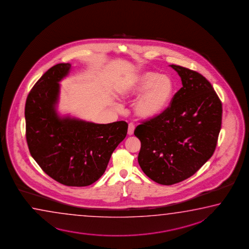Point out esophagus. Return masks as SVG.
I'll list each match as a JSON object with an SVG mask.
<instances>
[{
	"instance_id": "1",
	"label": "esophagus",
	"mask_w": 249,
	"mask_h": 249,
	"mask_svg": "<svg viewBox=\"0 0 249 249\" xmlns=\"http://www.w3.org/2000/svg\"><path fill=\"white\" fill-rule=\"evenodd\" d=\"M134 130H135L134 124L133 123H130L129 125H128V135H132L133 132H134Z\"/></svg>"
}]
</instances>
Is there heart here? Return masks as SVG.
<instances>
[{
	"label": "heart",
	"instance_id": "1",
	"mask_svg": "<svg viewBox=\"0 0 249 249\" xmlns=\"http://www.w3.org/2000/svg\"><path fill=\"white\" fill-rule=\"evenodd\" d=\"M174 93L169 76L154 71L140 72L120 89L123 97H137L134 110L142 118H155L167 109Z\"/></svg>",
	"mask_w": 249,
	"mask_h": 249
}]
</instances>
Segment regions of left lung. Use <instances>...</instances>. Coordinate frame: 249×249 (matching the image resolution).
<instances>
[{
    "label": "left lung",
    "instance_id": "left-lung-1",
    "mask_svg": "<svg viewBox=\"0 0 249 249\" xmlns=\"http://www.w3.org/2000/svg\"><path fill=\"white\" fill-rule=\"evenodd\" d=\"M170 66L180 76L182 88L163 113L134 131L141 142L140 167L164 186L193 176L213 156L222 120V104L210 82L187 68Z\"/></svg>",
    "mask_w": 249,
    "mask_h": 249
}]
</instances>
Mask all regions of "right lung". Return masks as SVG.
Returning <instances> with one entry per match:
<instances>
[{"mask_svg": "<svg viewBox=\"0 0 249 249\" xmlns=\"http://www.w3.org/2000/svg\"><path fill=\"white\" fill-rule=\"evenodd\" d=\"M71 69V63L56 64L30 90L25 105L26 139L31 156L55 181L89 186L106 172L112 152L126 137L128 124L60 117L59 82Z\"/></svg>", "mask_w": 249, "mask_h": 249, "instance_id": "right-lung-1", "label": "right lung"}]
</instances>
